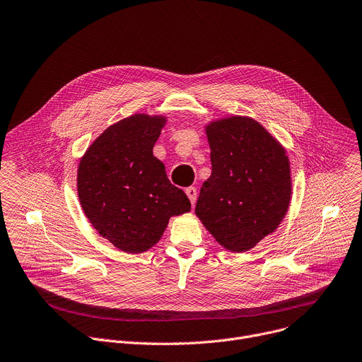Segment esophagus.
<instances>
[{
	"label": "esophagus",
	"mask_w": 362,
	"mask_h": 362,
	"mask_svg": "<svg viewBox=\"0 0 362 362\" xmlns=\"http://www.w3.org/2000/svg\"><path fill=\"white\" fill-rule=\"evenodd\" d=\"M186 194H187V198L190 199V202H192V205L196 202V196H198V190H196V187H193V186H189V187H186Z\"/></svg>",
	"instance_id": "obj_1"
}]
</instances>
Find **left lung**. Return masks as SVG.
Returning a JSON list of instances; mask_svg holds the SVG:
<instances>
[{
  "instance_id": "8db88e82",
  "label": "left lung",
  "mask_w": 362,
  "mask_h": 362,
  "mask_svg": "<svg viewBox=\"0 0 362 362\" xmlns=\"http://www.w3.org/2000/svg\"><path fill=\"white\" fill-rule=\"evenodd\" d=\"M212 173L201 187L194 212L226 250L245 252L283 221L291 177L286 150L248 117L206 125Z\"/></svg>"
}]
</instances>
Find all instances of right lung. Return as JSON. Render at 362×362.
Masks as SVG:
<instances>
[{
    "label": "right lung",
    "instance_id": "add662e5",
    "mask_svg": "<svg viewBox=\"0 0 362 362\" xmlns=\"http://www.w3.org/2000/svg\"><path fill=\"white\" fill-rule=\"evenodd\" d=\"M164 117L136 114L108 127L82 157L78 196L98 234L129 254L151 248L170 216L190 211L153 147Z\"/></svg>",
    "mask_w": 362,
    "mask_h": 362
}]
</instances>
